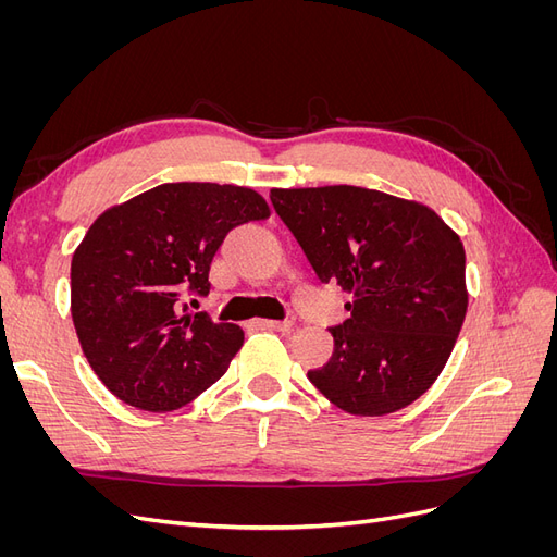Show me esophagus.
I'll list each match as a JSON object with an SVG mask.
<instances>
[{
    "label": "esophagus",
    "mask_w": 557,
    "mask_h": 557,
    "mask_svg": "<svg viewBox=\"0 0 557 557\" xmlns=\"http://www.w3.org/2000/svg\"><path fill=\"white\" fill-rule=\"evenodd\" d=\"M252 330H276V332H290L293 330V320H262L256 318L250 320Z\"/></svg>",
    "instance_id": "1"
}]
</instances>
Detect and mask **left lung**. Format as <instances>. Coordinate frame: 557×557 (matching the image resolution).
<instances>
[{
    "label": "left lung",
    "instance_id": "1",
    "mask_svg": "<svg viewBox=\"0 0 557 557\" xmlns=\"http://www.w3.org/2000/svg\"><path fill=\"white\" fill-rule=\"evenodd\" d=\"M315 276L352 295L334 352L309 381L352 416L409 407L442 374L467 313L465 248L418 201L358 185L274 188Z\"/></svg>",
    "mask_w": 557,
    "mask_h": 557
}]
</instances>
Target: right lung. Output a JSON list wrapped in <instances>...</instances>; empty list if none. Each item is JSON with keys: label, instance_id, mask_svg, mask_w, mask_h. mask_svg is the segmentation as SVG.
I'll return each instance as SVG.
<instances>
[{"label": "right lung", "instance_id": "add662e5", "mask_svg": "<svg viewBox=\"0 0 557 557\" xmlns=\"http://www.w3.org/2000/svg\"><path fill=\"white\" fill-rule=\"evenodd\" d=\"M264 218L267 201L250 188L162 183L90 225L72 258V318L92 372L117 399L174 411L227 372L242 327L181 311V299L209 295L227 232Z\"/></svg>", "mask_w": 557, "mask_h": 557}]
</instances>
